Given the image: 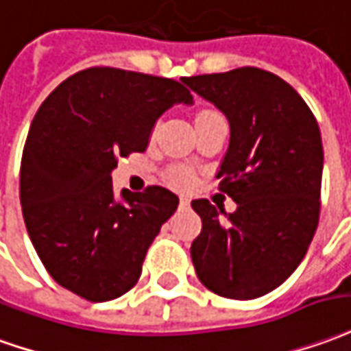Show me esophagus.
Listing matches in <instances>:
<instances>
[{
  "label": "esophagus",
  "instance_id": "obj_1",
  "mask_svg": "<svg viewBox=\"0 0 351 351\" xmlns=\"http://www.w3.org/2000/svg\"><path fill=\"white\" fill-rule=\"evenodd\" d=\"M188 205H190L188 197H180V207H188Z\"/></svg>",
  "mask_w": 351,
  "mask_h": 351
}]
</instances>
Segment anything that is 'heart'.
<instances>
[{
  "label": "heart",
  "mask_w": 351,
  "mask_h": 351,
  "mask_svg": "<svg viewBox=\"0 0 351 351\" xmlns=\"http://www.w3.org/2000/svg\"><path fill=\"white\" fill-rule=\"evenodd\" d=\"M209 116H218L217 112H201L197 119L201 117H209ZM158 127L159 125H154V129H152V136H156L158 134ZM165 178H167L169 184H173V186H186V184L192 180V171L188 167H182V165H173V167L167 169V173H165Z\"/></svg>",
  "instance_id": "1"
}]
</instances>
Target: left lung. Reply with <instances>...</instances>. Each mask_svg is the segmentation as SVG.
<instances>
[{
  "mask_svg": "<svg viewBox=\"0 0 351 351\" xmlns=\"http://www.w3.org/2000/svg\"><path fill=\"white\" fill-rule=\"evenodd\" d=\"M182 82L230 121V146L217 178L218 190L237 203L228 215L209 199L192 201L203 222L190 249L193 268L215 295L258 298L295 271L317 230L319 125L289 83L261 68Z\"/></svg>",
  "mask_w": 351,
  "mask_h": 351,
  "instance_id": "8db88e82",
  "label": "left lung"
}]
</instances>
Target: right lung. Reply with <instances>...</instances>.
Segmentation results:
<instances>
[{
	"label": "right lung",
	"instance_id": "right-lung-1",
	"mask_svg": "<svg viewBox=\"0 0 351 351\" xmlns=\"http://www.w3.org/2000/svg\"><path fill=\"white\" fill-rule=\"evenodd\" d=\"M182 83L95 66L60 83L32 121L21 161L26 230L49 276L89 302L136 285L148 247L178 207L161 186L123 190L116 201L110 173L146 150L167 108L192 102Z\"/></svg>",
	"mask_w": 351,
	"mask_h": 351
}]
</instances>
